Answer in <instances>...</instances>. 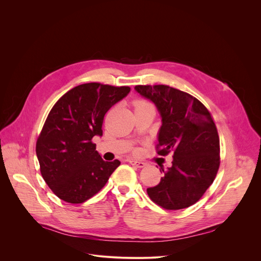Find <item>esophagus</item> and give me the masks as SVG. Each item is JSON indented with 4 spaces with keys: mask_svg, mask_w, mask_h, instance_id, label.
<instances>
[{
    "mask_svg": "<svg viewBox=\"0 0 261 261\" xmlns=\"http://www.w3.org/2000/svg\"><path fill=\"white\" fill-rule=\"evenodd\" d=\"M129 162H130V164H132L133 166L138 167V168H142V167H144V166H145V163H144V162H142V161H137V160H133V159H131V160H129Z\"/></svg>",
    "mask_w": 261,
    "mask_h": 261,
    "instance_id": "34e87169",
    "label": "esophagus"
}]
</instances>
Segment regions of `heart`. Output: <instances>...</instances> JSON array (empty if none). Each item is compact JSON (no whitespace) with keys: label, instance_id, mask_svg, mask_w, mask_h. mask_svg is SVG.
Here are the masks:
<instances>
[{"label":"heart","instance_id":"obj_1","mask_svg":"<svg viewBox=\"0 0 261 261\" xmlns=\"http://www.w3.org/2000/svg\"><path fill=\"white\" fill-rule=\"evenodd\" d=\"M148 104H151V103H148L147 101H144V100H136V101H134V107H135V109L138 108V107H142V106L148 105Z\"/></svg>","mask_w":261,"mask_h":261}]
</instances>
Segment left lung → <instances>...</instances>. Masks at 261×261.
Here are the masks:
<instances>
[{"label":"left lung","instance_id":"1","mask_svg":"<svg viewBox=\"0 0 261 261\" xmlns=\"http://www.w3.org/2000/svg\"><path fill=\"white\" fill-rule=\"evenodd\" d=\"M135 90L153 101L161 115L157 153H173L171 167L161 168L164 176L146 192L165 210L188 207L202 197L220 166V140L211 113L195 97L165 85Z\"/></svg>","mask_w":261,"mask_h":261}]
</instances>
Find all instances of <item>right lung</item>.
Instances as JSON below:
<instances>
[{
    "mask_svg": "<svg viewBox=\"0 0 261 261\" xmlns=\"http://www.w3.org/2000/svg\"><path fill=\"white\" fill-rule=\"evenodd\" d=\"M129 92V87L84 84L53 106L37 139L36 154L42 177L60 199L85 202L104 187L121 164L119 160L104 161L92 140L102 135L109 108Z\"/></svg>",
    "mask_w": 261,
    "mask_h": 261,
    "instance_id": "add662e5",
    "label": "right lung"
}]
</instances>
